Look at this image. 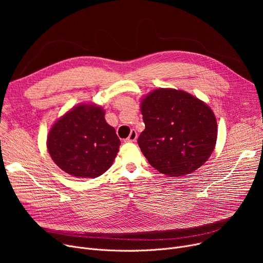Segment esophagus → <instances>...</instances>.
I'll use <instances>...</instances> for the list:
<instances>
[{
    "mask_svg": "<svg viewBox=\"0 0 263 263\" xmlns=\"http://www.w3.org/2000/svg\"><path fill=\"white\" fill-rule=\"evenodd\" d=\"M136 139H137V133H136L135 130H132L131 133H130V135L128 136V139L126 140V142H128V143H133V142L136 141Z\"/></svg>",
    "mask_w": 263,
    "mask_h": 263,
    "instance_id": "1",
    "label": "esophagus"
}]
</instances>
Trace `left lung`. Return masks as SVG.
<instances>
[{
  "label": "left lung",
  "instance_id": "obj_1",
  "mask_svg": "<svg viewBox=\"0 0 263 263\" xmlns=\"http://www.w3.org/2000/svg\"><path fill=\"white\" fill-rule=\"evenodd\" d=\"M145 130L139 146L151 166L170 177L199 168L215 147L217 123L212 109L182 90L160 88L142 101Z\"/></svg>",
  "mask_w": 263,
  "mask_h": 263
}]
</instances>
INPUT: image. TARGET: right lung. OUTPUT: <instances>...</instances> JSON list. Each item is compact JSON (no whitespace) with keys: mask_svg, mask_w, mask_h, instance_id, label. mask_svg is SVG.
I'll list each match as a JSON object with an SVG mask.
<instances>
[{"mask_svg":"<svg viewBox=\"0 0 263 263\" xmlns=\"http://www.w3.org/2000/svg\"><path fill=\"white\" fill-rule=\"evenodd\" d=\"M120 140L99 106L81 104L51 128L47 147L58 166L77 178H97L115 160Z\"/></svg>","mask_w":263,"mask_h":263,"instance_id":"add662e5","label":"right lung"}]
</instances>
